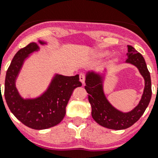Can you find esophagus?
<instances>
[{"label": "esophagus", "mask_w": 158, "mask_h": 158, "mask_svg": "<svg viewBox=\"0 0 158 158\" xmlns=\"http://www.w3.org/2000/svg\"><path fill=\"white\" fill-rule=\"evenodd\" d=\"M79 79H80V81L81 82L82 84L85 83V75L81 73L80 77H79Z\"/></svg>", "instance_id": "1"}]
</instances>
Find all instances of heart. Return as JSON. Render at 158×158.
I'll return each mask as SVG.
<instances>
[{
    "instance_id": "b5f03b06",
    "label": "heart",
    "mask_w": 158,
    "mask_h": 158,
    "mask_svg": "<svg viewBox=\"0 0 158 158\" xmlns=\"http://www.w3.org/2000/svg\"><path fill=\"white\" fill-rule=\"evenodd\" d=\"M108 54V52H107V51H100V55H107V54Z\"/></svg>"
}]
</instances>
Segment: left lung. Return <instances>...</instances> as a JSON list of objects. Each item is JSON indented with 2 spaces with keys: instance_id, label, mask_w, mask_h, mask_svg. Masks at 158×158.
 <instances>
[{
  "instance_id": "obj_1",
  "label": "left lung",
  "mask_w": 158,
  "mask_h": 158,
  "mask_svg": "<svg viewBox=\"0 0 158 158\" xmlns=\"http://www.w3.org/2000/svg\"><path fill=\"white\" fill-rule=\"evenodd\" d=\"M127 49L126 63L137 67L145 81L142 98L139 104L131 111H119L108 101L104 91L105 73L101 74L93 71L86 73L85 89L89 94V101L92 106V116L100 126L108 129L124 130L132 126L143 115L151 99V79L144 58L133 47L127 46Z\"/></svg>"
}]
</instances>
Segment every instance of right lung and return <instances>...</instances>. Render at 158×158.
Wrapping results in <instances>:
<instances>
[{
	"label": "right lung",
	"mask_w": 158,
	"mask_h": 158,
	"mask_svg": "<svg viewBox=\"0 0 158 158\" xmlns=\"http://www.w3.org/2000/svg\"><path fill=\"white\" fill-rule=\"evenodd\" d=\"M39 44L43 46L47 43L33 42L15 54L6 73L5 98L10 111L22 123L32 129L43 130L56 126L63 119L73 91L82 84L78 74L68 77L56 73L43 94L35 98H23L16 89V78L25 60L40 51Z\"/></svg>",
	"instance_id": "add662e5"
}]
</instances>
